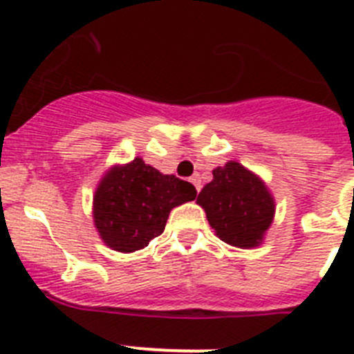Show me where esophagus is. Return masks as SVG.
<instances>
[{
	"mask_svg": "<svg viewBox=\"0 0 354 354\" xmlns=\"http://www.w3.org/2000/svg\"><path fill=\"white\" fill-rule=\"evenodd\" d=\"M192 180L193 184H195V187H196V192H200V189H202V180H200V175L198 174H195V175H192Z\"/></svg>",
	"mask_w": 354,
	"mask_h": 354,
	"instance_id": "esophagus-1",
	"label": "esophagus"
}]
</instances>
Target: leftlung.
Segmentation results:
<instances>
[{
	"mask_svg": "<svg viewBox=\"0 0 354 354\" xmlns=\"http://www.w3.org/2000/svg\"><path fill=\"white\" fill-rule=\"evenodd\" d=\"M221 241L253 248L262 241L274 214V202L259 177L236 161L212 170V180L196 198Z\"/></svg>",
	"mask_w": 354,
	"mask_h": 354,
	"instance_id": "obj_1",
	"label": "left lung"
}]
</instances>
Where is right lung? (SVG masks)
Instances as JSON below:
<instances>
[{"mask_svg":"<svg viewBox=\"0 0 354 354\" xmlns=\"http://www.w3.org/2000/svg\"><path fill=\"white\" fill-rule=\"evenodd\" d=\"M192 183L162 175L140 158L106 174L93 196V221L117 252H136L161 236L174 207L195 200Z\"/></svg>","mask_w":354,"mask_h":354,"instance_id":"right-lung-1","label":"right lung"}]
</instances>
